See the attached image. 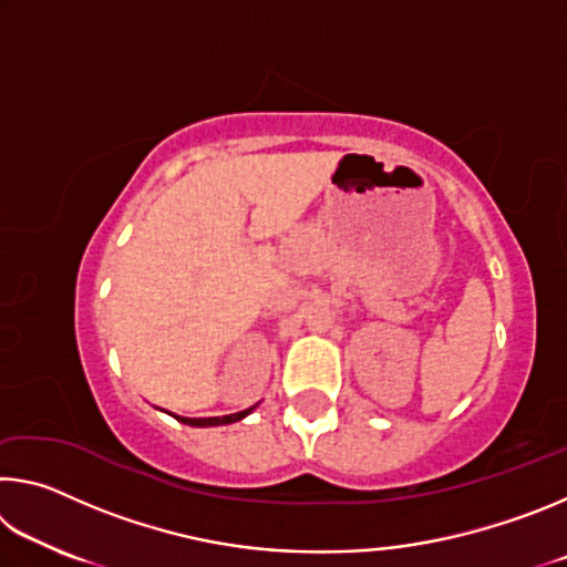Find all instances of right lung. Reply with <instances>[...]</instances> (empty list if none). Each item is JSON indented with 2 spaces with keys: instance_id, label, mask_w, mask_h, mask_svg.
Instances as JSON below:
<instances>
[{
  "instance_id": "1",
  "label": "right lung",
  "mask_w": 567,
  "mask_h": 567,
  "mask_svg": "<svg viewBox=\"0 0 567 567\" xmlns=\"http://www.w3.org/2000/svg\"><path fill=\"white\" fill-rule=\"evenodd\" d=\"M255 408L249 410H243V412H235V415H223V417H179L175 415L179 422H185V425H192V427H213V425H229V422H237L243 420L245 415H249Z\"/></svg>"
}]
</instances>
